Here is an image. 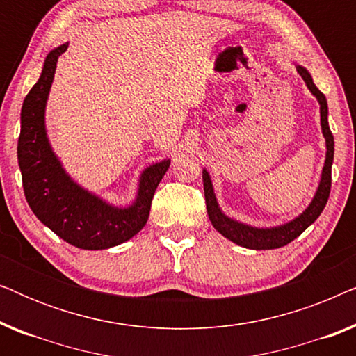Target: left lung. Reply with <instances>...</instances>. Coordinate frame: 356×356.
<instances>
[{
  "label": "left lung",
  "instance_id": "1",
  "mask_svg": "<svg viewBox=\"0 0 356 356\" xmlns=\"http://www.w3.org/2000/svg\"><path fill=\"white\" fill-rule=\"evenodd\" d=\"M296 71L303 77V81L308 86L316 99H318L321 105V128H323V134L325 139V162L323 168V175H321V181L316 191L313 201L308 207L305 209L303 213H300L298 217L284 225L272 227V228H257L246 225V223L236 222L233 218L227 217L222 212V209L218 207V202L216 199V193H213V186L209 177L207 170H202V183H204V196H206V206L207 213L211 218L213 228L218 233H222L223 236L228 240L236 243L243 248H250V250H275V248H282L289 245L290 241H293L295 238H298L316 218L321 216V212L324 211L325 204H327L329 193H330V172H332V162H334V136L330 133L329 121H327V100L323 92L314 86L313 77L303 66L296 65Z\"/></svg>",
  "mask_w": 356,
  "mask_h": 356
}]
</instances>
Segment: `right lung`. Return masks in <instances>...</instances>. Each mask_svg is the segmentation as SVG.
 I'll list each match as a JSON object with an SVG mask.
<instances>
[{
    "instance_id": "right-lung-1",
    "label": "right lung",
    "mask_w": 356,
    "mask_h": 356,
    "mask_svg": "<svg viewBox=\"0 0 356 356\" xmlns=\"http://www.w3.org/2000/svg\"><path fill=\"white\" fill-rule=\"evenodd\" d=\"M66 48L67 43L48 53L40 77L24 99L17 143L24 194L38 220L66 243L81 250H106L128 241L143 230L154 193L167 173L170 160H162L144 170L138 196L128 207H115L105 202L81 188L65 172L47 138L45 106L56 61Z\"/></svg>"
}]
</instances>
